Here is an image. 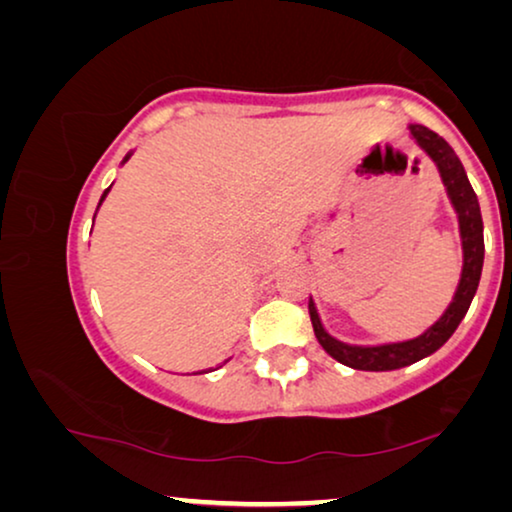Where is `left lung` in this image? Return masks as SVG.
I'll list each match as a JSON object with an SVG mask.
<instances>
[{
    "instance_id": "8db88e82",
    "label": "left lung",
    "mask_w": 512,
    "mask_h": 512,
    "mask_svg": "<svg viewBox=\"0 0 512 512\" xmlns=\"http://www.w3.org/2000/svg\"><path fill=\"white\" fill-rule=\"evenodd\" d=\"M410 136L420 143V148L427 150V155L436 162L438 171H441L443 185L448 190V197L455 206L459 215V234H462V248H464V266H462V278H459L457 292L452 297L450 306L445 308V313L431 325L424 334L410 341L401 343H385V345H348L336 341L334 336H329L315 311L313 299L308 301V313H311L313 331L318 336L322 348H325L336 362H341L350 369L359 371H394L401 366H408L417 362V359L431 355L448 338L455 334L459 322L464 320L466 311H469L473 294L478 290L480 273H482V259H485V239H482V215L480 204L475 197L473 187L466 178V171L455 155V150L448 146V141L436 132H431L429 127L422 125H410Z\"/></svg>"
}]
</instances>
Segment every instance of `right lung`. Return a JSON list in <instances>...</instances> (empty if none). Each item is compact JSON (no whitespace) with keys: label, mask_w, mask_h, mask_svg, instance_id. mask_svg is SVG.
<instances>
[{"label":"right lung","mask_w":512,"mask_h":512,"mask_svg":"<svg viewBox=\"0 0 512 512\" xmlns=\"http://www.w3.org/2000/svg\"><path fill=\"white\" fill-rule=\"evenodd\" d=\"M129 160V155L125 157V162ZM109 190H111V187H106V190H104V194H102V199H99V204H102V201H104V197H106V194H109Z\"/></svg>","instance_id":"obj_1"}]
</instances>
